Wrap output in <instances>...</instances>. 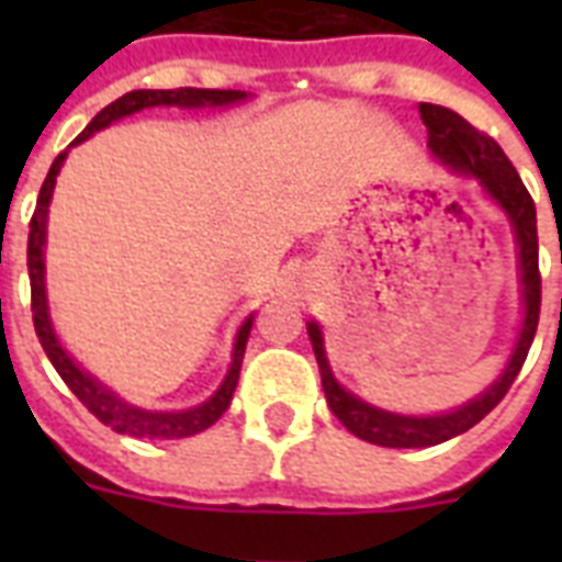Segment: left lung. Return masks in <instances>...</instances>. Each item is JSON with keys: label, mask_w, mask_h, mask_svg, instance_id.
Returning <instances> with one entry per match:
<instances>
[{"label": "left lung", "mask_w": 562, "mask_h": 562, "mask_svg": "<svg viewBox=\"0 0 562 562\" xmlns=\"http://www.w3.org/2000/svg\"><path fill=\"white\" fill-rule=\"evenodd\" d=\"M419 119L428 127V148L437 160L449 166L452 171L472 175L479 180L484 192L507 212V218L516 229V245H519V271H522V291H525V321L516 350L507 361L505 373L490 384L487 391L475 396L472 402L461 405L458 411L440 414V417H402L391 411L373 408L359 396H352L335 382L329 361L324 352V338L317 324H308V338L315 350L317 368H321V382L329 408L352 435L375 446H391V449H423V446L443 443L452 437L470 431L475 423L487 417L498 402L505 400L510 384L522 370L528 350H531L537 324H540V303H542V277H540V245H537V206H533L531 192L525 189L522 178L516 175L514 162L507 160L502 145L487 136L479 127H472L454 110L440 108V104H419ZM562 262V256H560ZM562 312V297H560Z\"/></svg>", "instance_id": "obj_1"}]
</instances>
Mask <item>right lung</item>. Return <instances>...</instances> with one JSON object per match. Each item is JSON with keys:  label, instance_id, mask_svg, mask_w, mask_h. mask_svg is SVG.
<instances>
[{"label": "right lung", "instance_id": "obj_1", "mask_svg": "<svg viewBox=\"0 0 562 562\" xmlns=\"http://www.w3.org/2000/svg\"><path fill=\"white\" fill-rule=\"evenodd\" d=\"M247 99V92L238 90H198V87H178V90H134L125 92L122 99H116L113 104L101 110L99 116L92 119L90 125L83 127L81 134L75 136V143H83L90 139L95 131L108 127L110 122H116L122 116H131L136 110L145 108H160V104H178V108H201V104H233V101ZM66 151H60L48 169L43 187L37 194V206H34V215H31L29 224V280H31V317H34V333H37L43 350H46L52 368L60 373V379L66 382V387L83 402V408L90 411L92 417L101 419L104 426H110L119 435L127 437H148V440H178V437H192L198 431H206V428L215 423V419L229 408V400H233V391L238 384V370H241V359H245L247 335H250V326H254V317H247L241 329L236 335V347H233V364H229L224 382L210 400L198 405V408L189 411H143L134 408L122 402L113 391H108L99 379H92L87 370H81L69 356L64 352V347L57 344L55 329H52V321H48L46 308V282H43V245H46V212L48 201H52V189H55V178L60 166H64Z\"/></svg>", "mask_w": 562, "mask_h": 562}]
</instances>
